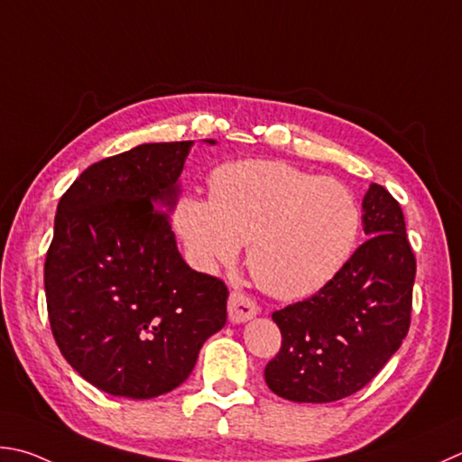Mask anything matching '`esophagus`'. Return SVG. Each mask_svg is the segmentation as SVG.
<instances>
[{
    "instance_id": "34e87169",
    "label": "esophagus",
    "mask_w": 462,
    "mask_h": 462,
    "mask_svg": "<svg viewBox=\"0 0 462 462\" xmlns=\"http://www.w3.org/2000/svg\"><path fill=\"white\" fill-rule=\"evenodd\" d=\"M227 311H229V319L233 321V324H243V321H249L257 316V306H255V301L247 298L245 293L233 291L229 295Z\"/></svg>"
}]
</instances>
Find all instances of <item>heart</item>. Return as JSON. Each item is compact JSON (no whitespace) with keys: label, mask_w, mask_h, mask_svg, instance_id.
I'll return each instance as SVG.
<instances>
[{"label":"heart","mask_w":462,"mask_h":462,"mask_svg":"<svg viewBox=\"0 0 462 462\" xmlns=\"http://www.w3.org/2000/svg\"><path fill=\"white\" fill-rule=\"evenodd\" d=\"M175 227L197 269L231 265L247 243L259 287L282 300L319 291L352 257L362 227L346 185L282 161H235L208 179V201L182 197Z\"/></svg>","instance_id":"b5f03b06"}]
</instances>
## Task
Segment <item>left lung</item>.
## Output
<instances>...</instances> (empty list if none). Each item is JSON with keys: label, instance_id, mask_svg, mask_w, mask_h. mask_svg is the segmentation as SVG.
<instances>
[{"label": "left lung", "instance_id": "left-lung-1", "mask_svg": "<svg viewBox=\"0 0 462 462\" xmlns=\"http://www.w3.org/2000/svg\"><path fill=\"white\" fill-rule=\"evenodd\" d=\"M366 241L326 287L273 313L282 350L265 366L272 393L291 402H334L358 393L411 328L416 259L402 208L372 182L362 201Z\"/></svg>", "mask_w": 462, "mask_h": 462}]
</instances>
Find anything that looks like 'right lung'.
I'll list each match as a JSON object with an SVG mask.
<instances>
[{
    "label": "right lung",
    "instance_id": "add662e5",
    "mask_svg": "<svg viewBox=\"0 0 462 462\" xmlns=\"http://www.w3.org/2000/svg\"><path fill=\"white\" fill-rule=\"evenodd\" d=\"M193 144L149 143L104 159L58 203L43 265L51 334L69 366L106 394L175 390L227 321V287L190 269L171 231Z\"/></svg>",
    "mask_w": 462,
    "mask_h": 462
}]
</instances>
